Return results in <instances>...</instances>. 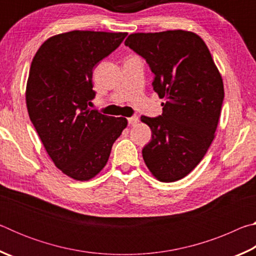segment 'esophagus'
<instances>
[{
    "label": "esophagus",
    "instance_id": "obj_1",
    "mask_svg": "<svg viewBox=\"0 0 256 256\" xmlns=\"http://www.w3.org/2000/svg\"><path fill=\"white\" fill-rule=\"evenodd\" d=\"M128 120L130 125H136L138 122V116H132V118H128Z\"/></svg>",
    "mask_w": 256,
    "mask_h": 256
}]
</instances>
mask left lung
<instances>
[{"mask_svg": "<svg viewBox=\"0 0 256 256\" xmlns=\"http://www.w3.org/2000/svg\"><path fill=\"white\" fill-rule=\"evenodd\" d=\"M125 45L146 58L162 102L159 118L141 116L152 138L142 149L156 178L182 180L201 162L214 138L224 96L222 78L200 36L186 30L131 34Z\"/></svg>", "mask_w": 256, "mask_h": 256, "instance_id": "1", "label": "left lung"}]
</instances>
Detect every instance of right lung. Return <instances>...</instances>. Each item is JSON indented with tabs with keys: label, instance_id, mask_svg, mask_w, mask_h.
Segmentation results:
<instances>
[{
	"label": "right lung",
	"instance_id": "obj_1",
	"mask_svg": "<svg viewBox=\"0 0 256 256\" xmlns=\"http://www.w3.org/2000/svg\"><path fill=\"white\" fill-rule=\"evenodd\" d=\"M128 32L55 34L34 56L26 88L30 120L55 166L76 180L94 178L106 166L112 144L128 126L124 118L90 108L92 70Z\"/></svg>",
	"mask_w": 256,
	"mask_h": 256
}]
</instances>
